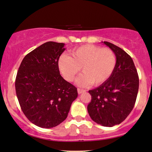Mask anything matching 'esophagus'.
I'll return each instance as SVG.
<instances>
[{"mask_svg": "<svg viewBox=\"0 0 152 152\" xmlns=\"http://www.w3.org/2000/svg\"><path fill=\"white\" fill-rule=\"evenodd\" d=\"M86 91V90H84V89H82V88H77V92L79 94H81V93H84Z\"/></svg>", "mask_w": 152, "mask_h": 152, "instance_id": "34e87169", "label": "esophagus"}]
</instances>
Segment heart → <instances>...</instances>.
<instances>
[{"label": "heart", "instance_id": "b5f03b06", "mask_svg": "<svg viewBox=\"0 0 152 152\" xmlns=\"http://www.w3.org/2000/svg\"><path fill=\"white\" fill-rule=\"evenodd\" d=\"M58 64L66 80L72 82L82 68L83 74L77 80V84L81 86L92 83L99 85L109 80L113 74L116 57L111 49L87 44L72 50L71 57L62 55Z\"/></svg>", "mask_w": 152, "mask_h": 152}]
</instances>
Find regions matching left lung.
<instances>
[{
  "instance_id": "1",
  "label": "left lung",
  "mask_w": 152,
  "mask_h": 152,
  "mask_svg": "<svg viewBox=\"0 0 152 152\" xmlns=\"http://www.w3.org/2000/svg\"><path fill=\"white\" fill-rule=\"evenodd\" d=\"M116 57L115 70L110 78L88 91L91 101L87 109L93 121L104 126L119 124L129 115L136 103L139 78L132 57L117 45L104 41Z\"/></svg>"
}]
</instances>
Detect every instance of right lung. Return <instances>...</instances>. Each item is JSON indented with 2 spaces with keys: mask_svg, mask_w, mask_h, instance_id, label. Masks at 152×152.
<instances>
[{
  "mask_svg": "<svg viewBox=\"0 0 152 152\" xmlns=\"http://www.w3.org/2000/svg\"><path fill=\"white\" fill-rule=\"evenodd\" d=\"M65 44L48 41L23 58L15 81L21 110L31 122L53 128L67 118L77 90L60 75L58 61Z\"/></svg>",
  "mask_w": 152,
  "mask_h": 152,
  "instance_id": "right-lung-1",
  "label": "right lung"
}]
</instances>
